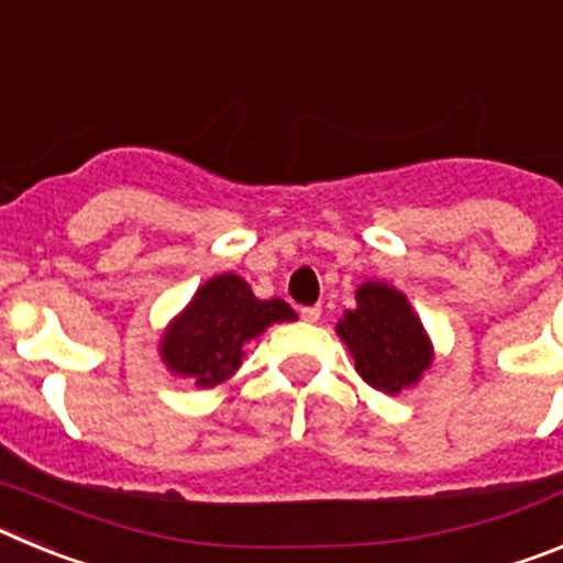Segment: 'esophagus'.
<instances>
[{"instance_id": "esophagus-1", "label": "esophagus", "mask_w": 563, "mask_h": 563, "mask_svg": "<svg viewBox=\"0 0 563 563\" xmlns=\"http://www.w3.org/2000/svg\"><path fill=\"white\" fill-rule=\"evenodd\" d=\"M301 318H305V321H318V318H321V307L318 305H312V307H301Z\"/></svg>"}]
</instances>
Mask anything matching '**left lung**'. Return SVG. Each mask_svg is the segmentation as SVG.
I'll return each instance as SVG.
<instances>
[{
	"label": "left lung",
	"mask_w": 563,
	"mask_h": 563,
	"mask_svg": "<svg viewBox=\"0 0 563 563\" xmlns=\"http://www.w3.org/2000/svg\"><path fill=\"white\" fill-rule=\"evenodd\" d=\"M335 330L355 357L357 375L386 395L420 380L431 363L429 338L406 296L380 282L357 290V307L343 312Z\"/></svg>",
	"instance_id": "8db88e82"
}]
</instances>
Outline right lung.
I'll use <instances>...</instances> for the list:
<instances>
[{"label": "right lung", "instance_id": "1", "mask_svg": "<svg viewBox=\"0 0 563 563\" xmlns=\"http://www.w3.org/2000/svg\"><path fill=\"white\" fill-rule=\"evenodd\" d=\"M296 312L282 298L262 301L233 273L202 285L172 330L163 338V361L172 372L194 377L197 386H217L242 363V346L276 321Z\"/></svg>", "mask_w": 563, "mask_h": 563}]
</instances>
